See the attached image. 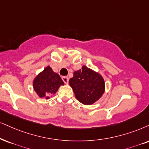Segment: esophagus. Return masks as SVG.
I'll list each match as a JSON object with an SVG mask.
<instances>
[{"label": "esophagus", "instance_id": "34e87169", "mask_svg": "<svg viewBox=\"0 0 149 149\" xmlns=\"http://www.w3.org/2000/svg\"><path fill=\"white\" fill-rule=\"evenodd\" d=\"M62 79H63V82H65L66 84H68V82H69V78H68V77H67V76H63V78H62Z\"/></svg>", "mask_w": 149, "mask_h": 149}]
</instances>
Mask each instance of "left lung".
Here are the masks:
<instances>
[{
    "instance_id": "obj_1",
    "label": "left lung",
    "mask_w": 149,
    "mask_h": 149,
    "mask_svg": "<svg viewBox=\"0 0 149 149\" xmlns=\"http://www.w3.org/2000/svg\"><path fill=\"white\" fill-rule=\"evenodd\" d=\"M69 85L77 100L85 105L93 104L98 100L105 90L102 76L86 66L74 71L73 77L69 80Z\"/></svg>"
}]
</instances>
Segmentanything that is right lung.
<instances>
[{"label":"right lung","instance_id":"add662e5","mask_svg":"<svg viewBox=\"0 0 149 149\" xmlns=\"http://www.w3.org/2000/svg\"><path fill=\"white\" fill-rule=\"evenodd\" d=\"M61 85H64V82L49 66L45 68L33 81V89L41 98L49 99V95L55 94Z\"/></svg>","mask_w":149,"mask_h":149}]
</instances>
